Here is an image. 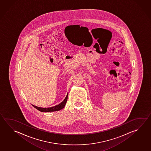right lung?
<instances>
[{"mask_svg": "<svg viewBox=\"0 0 151 151\" xmlns=\"http://www.w3.org/2000/svg\"><path fill=\"white\" fill-rule=\"evenodd\" d=\"M68 97V93L67 94L65 98L64 99V101L62 102H61L60 104L57 105H56L55 106H52V107H47V108L45 107V108H44V107H38V106H35V105H33L32 104V105L35 108H36L37 110H39V111L42 112H50L58 111H59V110H62V109L64 107L66 103V101H67Z\"/></svg>", "mask_w": 151, "mask_h": 151, "instance_id": "right-lung-1", "label": "right lung"}]
</instances>
